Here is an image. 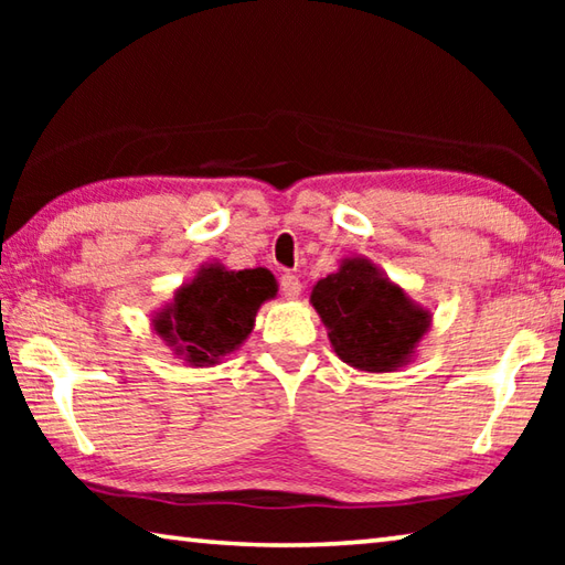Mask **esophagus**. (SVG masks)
Listing matches in <instances>:
<instances>
[{"instance_id":"esophagus-1","label":"esophagus","mask_w":565,"mask_h":565,"mask_svg":"<svg viewBox=\"0 0 565 565\" xmlns=\"http://www.w3.org/2000/svg\"><path fill=\"white\" fill-rule=\"evenodd\" d=\"M281 291H284L286 299H299V294H301V279H299V276L284 274L281 276Z\"/></svg>"}]
</instances>
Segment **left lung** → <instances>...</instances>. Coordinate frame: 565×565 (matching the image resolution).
Segmentation results:
<instances>
[{
  "mask_svg": "<svg viewBox=\"0 0 565 565\" xmlns=\"http://www.w3.org/2000/svg\"><path fill=\"white\" fill-rule=\"evenodd\" d=\"M311 306L329 331L331 349L349 366L388 374L414 361L434 313L366 259L347 256L311 289Z\"/></svg>",
  "mask_w": 565,
  "mask_h": 565,
  "instance_id": "obj_1",
  "label": "left lung"
}]
</instances>
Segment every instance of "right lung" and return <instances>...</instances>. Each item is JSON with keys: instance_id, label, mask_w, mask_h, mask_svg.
Returning a JSON list of instances; mask_svg holds the SVG:
<instances>
[{"instance_id": "1", "label": "right lung", "mask_w": 565, "mask_h": 565, "mask_svg": "<svg viewBox=\"0 0 565 565\" xmlns=\"http://www.w3.org/2000/svg\"><path fill=\"white\" fill-rule=\"evenodd\" d=\"M279 291L269 269L232 271L224 264H202L151 317L157 337L184 359L204 369L222 363L254 331L256 311Z\"/></svg>"}]
</instances>
